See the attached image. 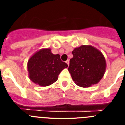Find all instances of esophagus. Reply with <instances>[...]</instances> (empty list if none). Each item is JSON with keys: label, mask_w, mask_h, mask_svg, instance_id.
<instances>
[{"label": "esophagus", "mask_w": 125, "mask_h": 125, "mask_svg": "<svg viewBox=\"0 0 125 125\" xmlns=\"http://www.w3.org/2000/svg\"><path fill=\"white\" fill-rule=\"evenodd\" d=\"M66 63H67V64H68V66H69V59H68V60L66 61Z\"/></svg>", "instance_id": "1"}]
</instances>
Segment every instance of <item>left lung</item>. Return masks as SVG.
<instances>
[{"instance_id": "obj_1", "label": "left lung", "mask_w": 125, "mask_h": 125, "mask_svg": "<svg viewBox=\"0 0 125 125\" xmlns=\"http://www.w3.org/2000/svg\"><path fill=\"white\" fill-rule=\"evenodd\" d=\"M68 71L73 80L82 88H88L103 78L106 62L100 50L91 45H82L72 51Z\"/></svg>"}]
</instances>
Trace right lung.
<instances>
[{
	"mask_svg": "<svg viewBox=\"0 0 125 125\" xmlns=\"http://www.w3.org/2000/svg\"><path fill=\"white\" fill-rule=\"evenodd\" d=\"M68 67L61 60L60 55L53 54L50 48L37 51L27 62L29 78L41 86H47L56 82L58 75Z\"/></svg>",
	"mask_w": 125,
	"mask_h": 125,
	"instance_id": "1",
	"label": "right lung"
}]
</instances>
